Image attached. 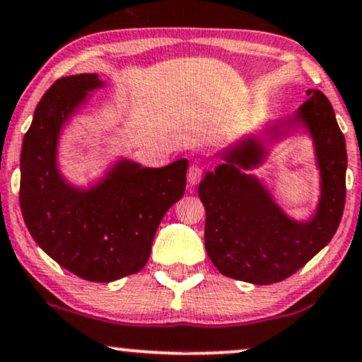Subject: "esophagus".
I'll return each instance as SVG.
<instances>
[{"instance_id":"1","label":"esophagus","mask_w":362,"mask_h":362,"mask_svg":"<svg viewBox=\"0 0 362 362\" xmlns=\"http://www.w3.org/2000/svg\"><path fill=\"white\" fill-rule=\"evenodd\" d=\"M203 177V168L198 166V164H193V166H189L188 169V181L189 185H198L199 181H202Z\"/></svg>"}]
</instances>
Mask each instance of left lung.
Returning a JSON list of instances; mask_svg holds the SVG:
<instances>
[{"label":"left lung","instance_id":"1","mask_svg":"<svg viewBox=\"0 0 362 362\" xmlns=\"http://www.w3.org/2000/svg\"><path fill=\"white\" fill-rule=\"evenodd\" d=\"M293 117L269 129L279 139L292 126H304L314 141L320 171V199L309 221L288 218L269 189L243 169L267 159L269 141L248 137L223 153L225 163L204 174L198 194L206 209L204 247L223 275L255 285L282 282L332 240L346 203L347 153L336 114L320 90H307Z\"/></svg>","mask_w":362,"mask_h":362}]
</instances>
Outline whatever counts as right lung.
Masks as SVG:
<instances>
[{
	"instance_id": "add662e5",
	"label": "right lung",
	"mask_w": 362,
	"mask_h": 362,
	"mask_svg": "<svg viewBox=\"0 0 362 362\" xmlns=\"http://www.w3.org/2000/svg\"><path fill=\"white\" fill-rule=\"evenodd\" d=\"M102 87L97 74H80L45 92L21 147L20 206L30 235L58 265L83 280L114 282L144 269L160 220L185 194L188 159L164 168L120 159L88 189L69 185L58 171V136Z\"/></svg>"
}]
</instances>
